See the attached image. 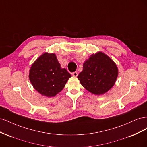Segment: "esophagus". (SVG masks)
I'll use <instances>...</instances> for the list:
<instances>
[{"label":"esophagus","mask_w":147,"mask_h":147,"mask_svg":"<svg viewBox=\"0 0 147 147\" xmlns=\"http://www.w3.org/2000/svg\"><path fill=\"white\" fill-rule=\"evenodd\" d=\"M72 75H73V76H74V77H77L78 73H77V72H73V73H72Z\"/></svg>","instance_id":"1"}]
</instances>
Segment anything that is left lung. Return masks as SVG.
<instances>
[{
  "instance_id": "8db88e82",
  "label": "left lung",
  "mask_w": 147,
  "mask_h": 147,
  "mask_svg": "<svg viewBox=\"0 0 147 147\" xmlns=\"http://www.w3.org/2000/svg\"><path fill=\"white\" fill-rule=\"evenodd\" d=\"M83 71L77 78L82 86L95 95H101L112 88L118 75L113 60L101 51L92 55L83 63Z\"/></svg>"
}]
</instances>
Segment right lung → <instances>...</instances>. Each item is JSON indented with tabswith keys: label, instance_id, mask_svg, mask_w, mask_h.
<instances>
[{
	"label": "right lung",
	"instance_id": "add662e5",
	"mask_svg": "<svg viewBox=\"0 0 147 147\" xmlns=\"http://www.w3.org/2000/svg\"><path fill=\"white\" fill-rule=\"evenodd\" d=\"M71 75L61 65L55 53H45L32 64L29 78L32 85L40 94L55 97L63 90Z\"/></svg>",
	"mask_w": 147,
	"mask_h": 147
}]
</instances>
